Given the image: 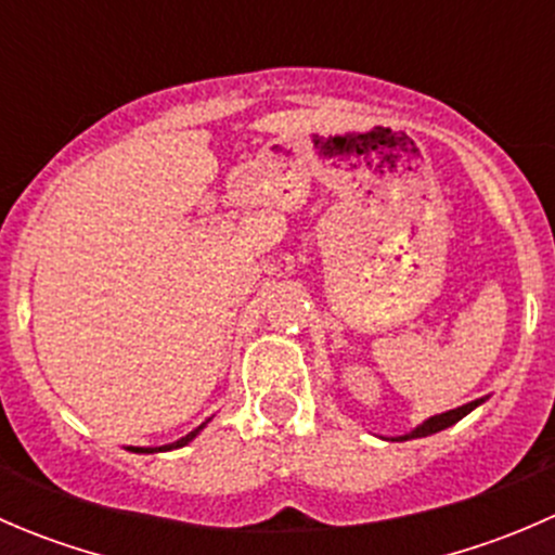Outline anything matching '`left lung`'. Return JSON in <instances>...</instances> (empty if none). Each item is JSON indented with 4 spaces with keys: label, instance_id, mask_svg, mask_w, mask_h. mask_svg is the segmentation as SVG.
I'll return each instance as SVG.
<instances>
[{
    "label": "left lung",
    "instance_id": "obj_1",
    "mask_svg": "<svg viewBox=\"0 0 555 555\" xmlns=\"http://www.w3.org/2000/svg\"><path fill=\"white\" fill-rule=\"evenodd\" d=\"M480 402H483V400H473V402H467V405H462V408H453V411H449V413H440V416H433V418H427V422H424V424H418V427L413 429L411 435H402L400 440L427 438V435H435V433H440V429H446V427H451V424L462 422V418L467 416L469 411H475V408H478Z\"/></svg>",
    "mask_w": 555,
    "mask_h": 555
}]
</instances>
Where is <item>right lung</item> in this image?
I'll list each match as a JSON object with an SVG mask.
<instances>
[{
	"instance_id": "obj_1",
	"label": "right lung",
	"mask_w": 555,
	"mask_h": 555,
	"mask_svg": "<svg viewBox=\"0 0 555 555\" xmlns=\"http://www.w3.org/2000/svg\"><path fill=\"white\" fill-rule=\"evenodd\" d=\"M201 429H204V424H201V427H198V429H193V433H190V435H184V438H179V440H177V443H169V446H160V449H131V451H137V453H155V451H171V449H182V446H188V443H190V440H193V438H195V435H198V433H201Z\"/></svg>"
}]
</instances>
